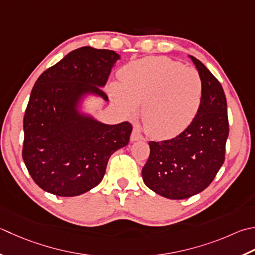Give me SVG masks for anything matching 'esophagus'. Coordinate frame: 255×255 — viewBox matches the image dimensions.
<instances>
[{
    "mask_svg": "<svg viewBox=\"0 0 255 255\" xmlns=\"http://www.w3.org/2000/svg\"><path fill=\"white\" fill-rule=\"evenodd\" d=\"M130 139H131L132 141H137V140H142L143 137H142V134L140 133V131H139L137 128H134L133 130H132V132H131Z\"/></svg>",
    "mask_w": 255,
    "mask_h": 255,
    "instance_id": "34e87169",
    "label": "esophagus"
}]
</instances>
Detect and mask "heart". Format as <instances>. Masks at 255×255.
<instances>
[{
	"label": "heart",
	"instance_id": "heart-1",
	"mask_svg": "<svg viewBox=\"0 0 255 255\" xmlns=\"http://www.w3.org/2000/svg\"><path fill=\"white\" fill-rule=\"evenodd\" d=\"M121 84L109 93L127 115L142 104L141 121L154 139H170L190 126L200 109L203 83L194 68L168 57L150 56L125 65L118 72Z\"/></svg>",
	"mask_w": 255,
	"mask_h": 255
}]
</instances>
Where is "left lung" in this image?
Returning a JSON list of instances; mask_svg holds the SVG:
<instances>
[{
  "mask_svg": "<svg viewBox=\"0 0 255 255\" xmlns=\"http://www.w3.org/2000/svg\"><path fill=\"white\" fill-rule=\"evenodd\" d=\"M203 83V98L192 124L177 137L149 141L150 154L142 168L146 186L160 196L180 200L203 191L226 159L229 136L227 99L220 82L190 56Z\"/></svg>",
  "mask_w": 255,
  "mask_h": 255,
  "instance_id": "obj_1",
  "label": "left lung"
}]
</instances>
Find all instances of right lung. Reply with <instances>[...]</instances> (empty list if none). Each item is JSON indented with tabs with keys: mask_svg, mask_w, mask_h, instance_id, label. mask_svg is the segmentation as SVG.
<instances>
[{
	"mask_svg": "<svg viewBox=\"0 0 255 255\" xmlns=\"http://www.w3.org/2000/svg\"><path fill=\"white\" fill-rule=\"evenodd\" d=\"M119 58L114 51L84 46L37 78L24 114L22 157L44 191L61 197L89 191L102 181L112 154L128 144L129 122L105 125L76 111L86 93L108 101L101 87Z\"/></svg>",
	"mask_w": 255,
	"mask_h": 255,
	"instance_id": "1",
	"label": "right lung"
}]
</instances>
